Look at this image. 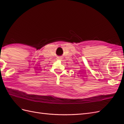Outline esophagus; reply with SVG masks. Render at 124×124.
I'll return each mask as SVG.
<instances>
[{"instance_id":"obj_1","label":"esophagus","mask_w":124,"mask_h":124,"mask_svg":"<svg viewBox=\"0 0 124 124\" xmlns=\"http://www.w3.org/2000/svg\"><path fill=\"white\" fill-rule=\"evenodd\" d=\"M59 59H61L62 58H61V57H59Z\"/></svg>"}]
</instances>
